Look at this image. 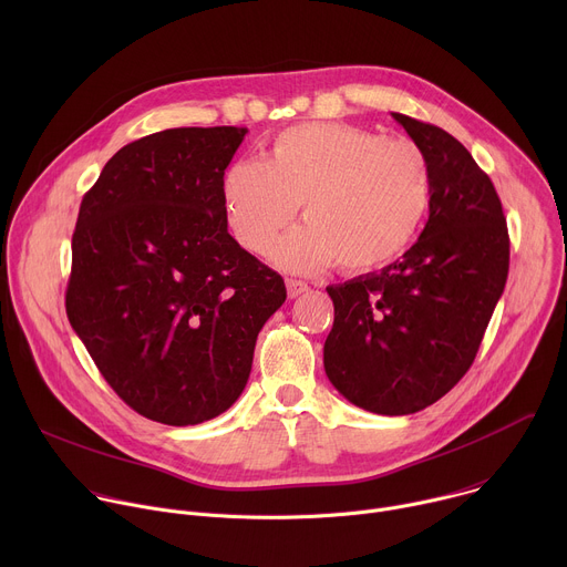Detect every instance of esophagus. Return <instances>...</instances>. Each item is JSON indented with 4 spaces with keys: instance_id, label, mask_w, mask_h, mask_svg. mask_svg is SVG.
<instances>
[{
    "instance_id": "esophagus-1",
    "label": "esophagus",
    "mask_w": 567,
    "mask_h": 567,
    "mask_svg": "<svg viewBox=\"0 0 567 567\" xmlns=\"http://www.w3.org/2000/svg\"><path fill=\"white\" fill-rule=\"evenodd\" d=\"M307 289H309L307 282L296 280V278H287V293H289V298H298V296H302Z\"/></svg>"
}]
</instances>
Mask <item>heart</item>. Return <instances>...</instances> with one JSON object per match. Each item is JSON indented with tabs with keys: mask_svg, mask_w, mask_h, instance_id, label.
Listing matches in <instances>:
<instances>
[{
	"mask_svg": "<svg viewBox=\"0 0 567 567\" xmlns=\"http://www.w3.org/2000/svg\"><path fill=\"white\" fill-rule=\"evenodd\" d=\"M433 197L429 158L411 141L346 123H302L282 130L260 158L226 171V224L241 249L265 256L297 204L305 227L271 250L289 271L330 262L343 274H370L406 254Z\"/></svg>",
	"mask_w": 567,
	"mask_h": 567,
	"instance_id": "heart-1",
	"label": "heart"
}]
</instances>
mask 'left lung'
Here are the masks:
<instances>
[{
  "label": "left lung",
  "instance_id": "left-lung-1",
  "mask_svg": "<svg viewBox=\"0 0 567 567\" xmlns=\"http://www.w3.org/2000/svg\"><path fill=\"white\" fill-rule=\"evenodd\" d=\"M392 118L429 158V221L401 260L328 287L334 326L322 363L354 406L411 415L471 368L507 282L509 233L492 179L455 136Z\"/></svg>",
  "mask_w": 567,
  "mask_h": 567
}]
</instances>
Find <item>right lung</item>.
<instances>
[{"label": "right lung", "mask_w": 567, "mask_h": 567, "mask_svg": "<svg viewBox=\"0 0 567 567\" xmlns=\"http://www.w3.org/2000/svg\"><path fill=\"white\" fill-rule=\"evenodd\" d=\"M247 127H175L121 147L80 204L66 316L138 415L195 426L245 390L280 274L228 233L224 171Z\"/></svg>", "instance_id": "1"}]
</instances>
